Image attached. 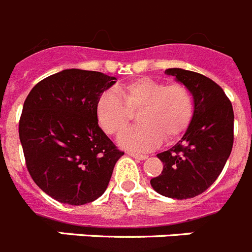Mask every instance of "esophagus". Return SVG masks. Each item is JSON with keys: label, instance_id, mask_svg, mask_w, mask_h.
Instances as JSON below:
<instances>
[{"label": "esophagus", "instance_id": "1", "mask_svg": "<svg viewBox=\"0 0 252 252\" xmlns=\"http://www.w3.org/2000/svg\"><path fill=\"white\" fill-rule=\"evenodd\" d=\"M129 156H132L133 158H138V159H147L148 156L147 155H139V153H134V152H129Z\"/></svg>", "mask_w": 252, "mask_h": 252}]
</instances>
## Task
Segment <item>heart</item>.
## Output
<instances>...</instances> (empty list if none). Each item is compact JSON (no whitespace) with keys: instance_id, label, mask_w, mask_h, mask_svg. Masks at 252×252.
I'll return each mask as SVG.
<instances>
[{"instance_id":"1","label":"heart","mask_w":252,"mask_h":252,"mask_svg":"<svg viewBox=\"0 0 252 252\" xmlns=\"http://www.w3.org/2000/svg\"><path fill=\"white\" fill-rule=\"evenodd\" d=\"M119 94L105 91L96 101V119L108 134H118L141 110L138 122L119 135L122 147L150 151L162 138L172 142L187 132L194 114V100L185 85L166 84L153 78H138L119 87Z\"/></svg>"}]
</instances>
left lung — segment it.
<instances>
[{"instance_id": "1", "label": "left lung", "mask_w": 252, "mask_h": 252, "mask_svg": "<svg viewBox=\"0 0 252 252\" xmlns=\"http://www.w3.org/2000/svg\"><path fill=\"white\" fill-rule=\"evenodd\" d=\"M165 73L190 90L194 114L183 138L157 155L163 170L151 179V185L167 198H194L217 180L231 155L233 109L224 91L211 78L183 68H168Z\"/></svg>"}]
</instances>
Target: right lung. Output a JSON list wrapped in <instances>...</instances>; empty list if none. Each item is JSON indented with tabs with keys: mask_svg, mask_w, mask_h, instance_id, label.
I'll return each mask as SVG.
<instances>
[{
	"mask_svg": "<svg viewBox=\"0 0 252 252\" xmlns=\"http://www.w3.org/2000/svg\"><path fill=\"white\" fill-rule=\"evenodd\" d=\"M96 71L63 69L26 97L19 135L35 184L61 203L82 205L101 196L124 152L102 132L96 101L115 84Z\"/></svg>",
	"mask_w": 252,
	"mask_h": 252,
	"instance_id": "add662e5",
	"label": "right lung"
}]
</instances>
